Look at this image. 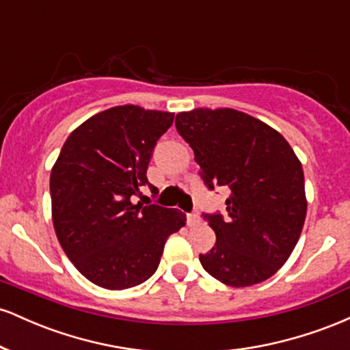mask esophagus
<instances>
[{"label":"esophagus","instance_id":"esophagus-1","mask_svg":"<svg viewBox=\"0 0 350 350\" xmlns=\"http://www.w3.org/2000/svg\"><path fill=\"white\" fill-rule=\"evenodd\" d=\"M200 222V217L198 214H187V226L194 227Z\"/></svg>","mask_w":350,"mask_h":350}]
</instances>
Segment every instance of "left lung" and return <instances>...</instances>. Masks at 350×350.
Here are the masks:
<instances>
[{"label": "left lung", "instance_id": "1", "mask_svg": "<svg viewBox=\"0 0 350 350\" xmlns=\"http://www.w3.org/2000/svg\"><path fill=\"white\" fill-rule=\"evenodd\" d=\"M208 189L226 186L227 214H202L215 232L199 255L208 275L228 286H252L275 275L298 243L308 200L290 143L267 123L234 108L176 115Z\"/></svg>", "mask_w": 350, "mask_h": 350}]
</instances>
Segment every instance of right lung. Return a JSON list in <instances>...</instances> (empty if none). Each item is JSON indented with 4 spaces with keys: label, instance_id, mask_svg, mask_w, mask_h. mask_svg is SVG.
I'll use <instances>...</instances> for the list:
<instances>
[{
    "label": "right lung",
    "instance_id": "1",
    "mask_svg": "<svg viewBox=\"0 0 350 350\" xmlns=\"http://www.w3.org/2000/svg\"><path fill=\"white\" fill-rule=\"evenodd\" d=\"M174 113L138 105L108 108L69 135L51 172L52 222L60 247L88 281L126 290L158 268L167 237L186 214L133 204L150 186L146 170Z\"/></svg>",
    "mask_w": 350,
    "mask_h": 350
}]
</instances>
